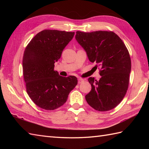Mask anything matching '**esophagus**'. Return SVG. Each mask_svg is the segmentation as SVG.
<instances>
[{"label": "esophagus", "instance_id": "34e87169", "mask_svg": "<svg viewBox=\"0 0 149 149\" xmlns=\"http://www.w3.org/2000/svg\"><path fill=\"white\" fill-rule=\"evenodd\" d=\"M84 79H81V78H79L78 79V83L79 84H81V83H83V82H84Z\"/></svg>", "mask_w": 149, "mask_h": 149}]
</instances>
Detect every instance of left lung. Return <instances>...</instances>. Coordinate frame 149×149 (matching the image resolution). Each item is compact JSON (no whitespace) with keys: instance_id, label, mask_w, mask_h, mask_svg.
<instances>
[{"instance_id":"1","label":"left lung","mask_w":149,"mask_h":149,"mask_svg":"<svg viewBox=\"0 0 149 149\" xmlns=\"http://www.w3.org/2000/svg\"><path fill=\"white\" fill-rule=\"evenodd\" d=\"M78 43L86 51L90 61L101 70L99 81L90 77L91 90L85 96L89 105L99 111L115 108L127 92L131 69L130 56L124 43L111 31H77Z\"/></svg>"}]
</instances>
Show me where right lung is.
Returning a JSON list of instances; mask_svg holds the SVG:
<instances>
[{"instance_id": "right-lung-1", "label": "right lung", "mask_w": 149, "mask_h": 149, "mask_svg": "<svg viewBox=\"0 0 149 149\" xmlns=\"http://www.w3.org/2000/svg\"><path fill=\"white\" fill-rule=\"evenodd\" d=\"M74 34L43 30L31 40L25 50L22 66L27 92L41 108L54 110L61 107L77 84L76 77H62L54 70V63Z\"/></svg>"}]
</instances>
